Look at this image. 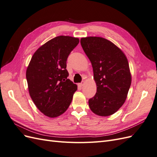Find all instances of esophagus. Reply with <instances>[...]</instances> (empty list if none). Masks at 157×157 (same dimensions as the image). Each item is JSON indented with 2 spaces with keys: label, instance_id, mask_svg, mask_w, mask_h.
<instances>
[{
  "label": "esophagus",
  "instance_id": "34e87169",
  "mask_svg": "<svg viewBox=\"0 0 157 157\" xmlns=\"http://www.w3.org/2000/svg\"><path fill=\"white\" fill-rule=\"evenodd\" d=\"M84 82H80V83H79L78 84V86H80V87H82V86H83V85H84Z\"/></svg>",
  "mask_w": 157,
  "mask_h": 157
}]
</instances>
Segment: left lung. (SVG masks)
Wrapping results in <instances>:
<instances>
[{"label": "left lung", "mask_w": 157, "mask_h": 157, "mask_svg": "<svg viewBox=\"0 0 157 157\" xmlns=\"http://www.w3.org/2000/svg\"><path fill=\"white\" fill-rule=\"evenodd\" d=\"M80 44L91 61L97 92L88 100L92 111L107 117L124 104L131 85L129 64L124 53L104 38H82Z\"/></svg>", "instance_id": "obj_1"}]
</instances>
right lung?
Segmentation results:
<instances>
[{
    "mask_svg": "<svg viewBox=\"0 0 157 157\" xmlns=\"http://www.w3.org/2000/svg\"><path fill=\"white\" fill-rule=\"evenodd\" d=\"M79 42L78 38L59 36L40 46L33 54L26 71L32 100L47 117L63 114L72 101L77 86L67 78L69 55Z\"/></svg>",
    "mask_w": 157,
    "mask_h": 157,
    "instance_id": "add662e5",
    "label": "right lung"
}]
</instances>
